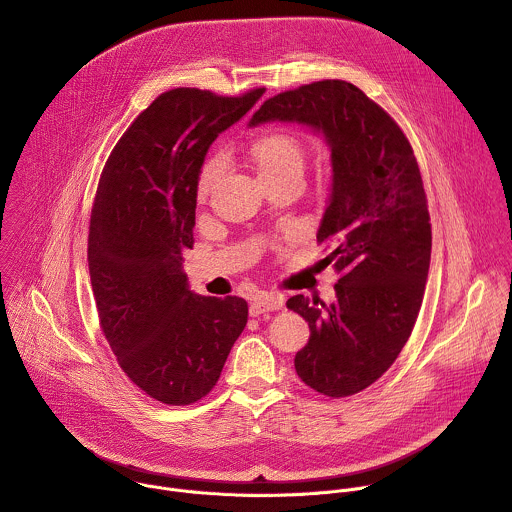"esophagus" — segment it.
Masks as SVG:
<instances>
[{"label": "esophagus", "instance_id": "34e87169", "mask_svg": "<svg viewBox=\"0 0 512 512\" xmlns=\"http://www.w3.org/2000/svg\"><path fill=\"white\" fill-rule=\"evenodd\" d=\"M283 306V296L281 294H261L257 298L251 300V306H249V314L251 316H261L265 312H273V310H279Z\"/></svg>", "mask_w": 512, "mask_h": 512}]
</instances>
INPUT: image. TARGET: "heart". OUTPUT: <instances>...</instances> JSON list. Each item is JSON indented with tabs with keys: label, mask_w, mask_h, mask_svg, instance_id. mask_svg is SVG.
<instances>
[{
	"label": "heart",
	"mask_w": 512,
	"mask_h": 512,
	"mask_svg": "<svg viewBox=\"0 0 512 512\" xmlns=\"http://www.w3.org/2000/svg\"><path fill=\"white\" fill-rule=\"evenodd\" d=\"M251 156L257 164L261 178H273L287 172H300L304 168V150L298 137L287 131L263 133L251 145ZM223 172V160L218 156L208 158L196 178V196L206 198Z\"/></svg>",
	"instance_id": "heart-1"
}]
</instances>
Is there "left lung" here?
Returning <instances> with one entry per match:
<instances>
[{"mask_svg": "<svg viewBox=\"0 0 512 512\" xmlns=\"http://www.w3.org/2000/svg\"><path fill=\"white\" fill-rule=\"evenodd\" d=\"M298 121L332 148V196L318 243L340 275L336 302L294 296L287 308L310 326L298 377L340 399L381 379L415 326L431 257L427 196L397 121L346 81H316L267 99L251 125Z\"/></svg>", "mask_w": 512, "mask_h": 512, "instance_id": "obj_1", "label": "left lung"}]
</instances>
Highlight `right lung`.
<instances>
[{
  "label": "right lung",
  "mask_w": 512,
  "mask_h": 512,
  "mask_svg": "<svg viewBox=\"0 0 512 512\" xmlns=\"http://www.w3.org/2000/svg\"><path fill=\"white\" fill-rule=\"evenodd\" d=\"M263 93H162L99 178L87 251L99 324L129 381L166 405L206 397L247 326L243 298L192 294L182 249L194 245L196 178L210 143Z\"/></svg>",
  "instance_id": "1"
}]
</instances>
